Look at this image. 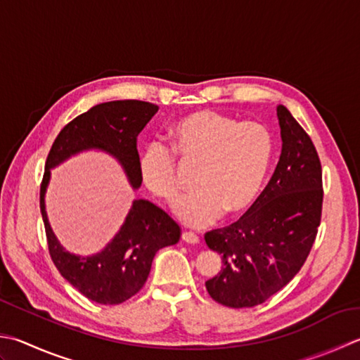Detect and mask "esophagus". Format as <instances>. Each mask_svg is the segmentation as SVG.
I'll return each mask as SVG.
<instances>
[{
  "label": "esophagus",
  "mask_w": 360,
  "mask_h": 360,
  "mask_svg": "<svg viewBox=\"0 0 360 360\" xmlns=\"http://www.w3.org/2000/svg\"><path fill=\"white\" fill-rule=\"evenodd\" d=\"M181 237H182V240L187 242V243H192V245L200 242V237L196 236L195 232H190V231H184V232H182Z\"/></svg>",
  "instance_id": "1"
}]
</instances>
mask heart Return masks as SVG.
<instances>
[{
	"label": "heart",
	"mask_w": 360,
	"mask_h": 360,
	"mask_svg": "<svg viewBox=\"0 0 360 360\" xmlns=\"http://www.w3.org/2000/svg\"><path fill=\"white\" fill-rule=\"evenodd\" d=\"M170 147L150 143L140 153V181L156 198L173 204L181 195L178 159L196 167L200 190L184 196L174 214L190 228H204L226 214L242 212L256 200L273 158L270 129L259 122H238L215 110H196L170 131Z\"/></svg>",
	"instance_id": "obj_1"
}]
</instances>
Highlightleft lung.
<instances>
[{"label":"left lung","instance_id":"left-lung-1","mask_svg":"<svg viewBox=\"0 0 360 360\" xmlns=\"http://www.w3.org/2000/svg\"><path fill=\"white\" fill-rule=\"evenodd\" d=\"M276 110L283 150L270 182L236 223L204 234L223 262L206 288L228 307L262 304L290 283L304 265L321 221L319 153L288 109L279 104Z\"/></svg>","mask_w":360,"mask_h":360}]
</instances>
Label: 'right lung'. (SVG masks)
<instances>
[{"mask_svg":"<svg viewBox=\"0 0 360 360\" xmlns=\"http://www.w3.org/2000/svg\"><path fill=\"white\" fill-rule=\"evenodd\" d=\"M158 109L156 104L137 100L96 104L63 126L46 158L40 212L49 256L70 284L100 304H120L134 297L146 283L156 252L179 242L181 228L153 202L134 200L123 226L104 250L91 256L72 255L56 238L46 217L45 192L51 168L73 154L101 150L122 164L132 188H139L142 181L137 168V136Z\"/></svg>","mask_w":360,"mask_h":360,"instance_id":"right-lung-1","label":"right lung"}]
</instances>
